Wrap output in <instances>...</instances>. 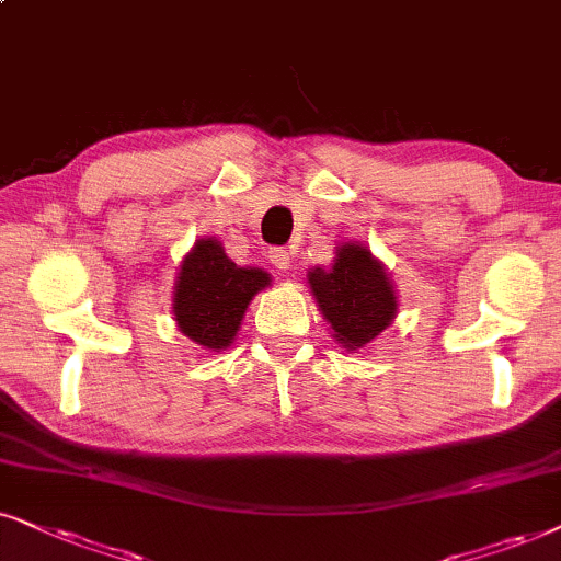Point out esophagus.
<instances>
[{"instance_id":"34e87169","label":"esophagus","mask_w":561,"mask_h":561,"mask_svg":"<svg viewBox=\"0 0 561 561\" xmlns=\"http://www.w3.org/2000/svg\"><path fill=\"white\" fill-rule=\"evenodd\" d=\"M268 261H272L274 268H279V272H289V268H293V253L287 249H272L268 251Z\"/></svg>"}]
</instances>
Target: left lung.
<instances>
[{
  "instance_id": "8db88e82",
  "label": "left lung",
  "mask_w": 561,
  "mask_h": 561,
  "mask_svg": "<svg viewBox=\"0 0 561 561\" xmlns=\"http://www.w3.org/2000/svg\"><path fill=\"white\" fill-rule=\"evenodd\" d=\"M308 282L333 328V339L351 351L375 341L392 323L398 310L390 276L364 245H341L333 266H316L308 274Z\"/></svg>"
}]
</instances>
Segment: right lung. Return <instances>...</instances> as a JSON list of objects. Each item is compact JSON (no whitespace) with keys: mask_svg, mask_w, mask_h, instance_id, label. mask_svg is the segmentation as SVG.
<instances>
[{"mask_svg":"<svg viewBox=\"0 0 561 561\" xmlns=\"http://www.w3.org/2000/svg\"><path fill=\"white\" fill-rule=\"evenodd\" d=\"M261 268H241L226 256L220 241L199 238L176 276L174 316L184 335L207 351L233 343L245 308L259 289L268 287Z\"/></svg>","mask_w":561,"mask_h":561,"instance_id":"1","label":"right lung"}]
</instances>
